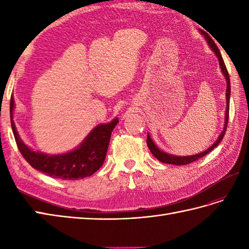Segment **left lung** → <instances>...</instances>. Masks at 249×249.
I'll list each match as a JSON object with an SVG mask.
<instances>
[{
    "mask_svg": "<svg viewBox=\"0 0 249 249\" xmlns=\"http://www.w3.org/2000/svg\"><path fill=\"white\" fill-rule=\"evenodd\" d=\"M201 33L202 35H204L206 41L209 43V46L211 47V49L214 51V53L216 54V56L218 57V61H219V65H220V70L223 71L224 76L226 78V81H227V89H226V102H227V108H226V116H225V125H224V129L221 131V134L218 136V139L216 140L214 143L212 144V146H210L208 150L203 151L202 153H199V154H196V155H190V156H176V155H171V154H168V153L163 152L161 150L158 149V147L155 145L154 142L151 139L150 135L147 134V138H146V144L149 146V149L151 151V153L153 155H154L158 160L161 161V162H165V163H171V165H176V166H181V165H187V163H190L193 161L198 160L199 158L205 156L206 154H209L211 151H213L216 146L219 144V142L224 139L225 134H226V130H227V125H228V121H229V102H230V78H229V73L228 71H227V67L225 65V62L223 60V57H221L220 54V51L217 48V46L215 45V43L213 41V39L211 38V37L205 33L204 31L200 30Z\"/></svg>",
    "mask_w": 249,
    "mask_h": 249,
    "instance_id": "1",
    "label": "left lung"
}]
</instances>
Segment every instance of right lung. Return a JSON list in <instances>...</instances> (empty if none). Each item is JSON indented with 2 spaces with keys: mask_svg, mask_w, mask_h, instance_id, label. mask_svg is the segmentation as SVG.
<instances>
[{
  "mask_svg": "<svg viewBox=\"0 0 249 249\" xmlns=\"http://www.w3.org/2000/svg\"><path fill=\"white\" fill-rule=\"evenodd\" d=\"M14 107L15 100L12 98L10 99V123H12L16 143L24 160L36 170L51 178L70 181V179H78L92 176L102 167L107 155L111 133L119 123L118 118L111 121L110 123L96 126L82 143L73 151L60 155H49L33 151L20 139L13 121Z\"/></svg>",
  "mask_w": 249,
  "mask_h": 249,
  "instance_id": "obj_1",
  "label": "right lung"
}]
</instances>
